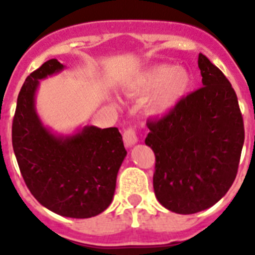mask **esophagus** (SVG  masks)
<instances>
[{"instance_id":"34e87169","label":"esophagus","mask_w":255,"mask_h":255,"mask_svg":"<svg viewBox=\"0 0 255 255\" xmlns=\"http://www.w3.org/2000/svg\"><path fill=\"white\" fill-rule=\"evenodd\" d=\"M136 141H138V138H136L135 128H132V126L126 128L125 131H124V143H125L126 147H132Z\"/></svg>"}]
</instances>
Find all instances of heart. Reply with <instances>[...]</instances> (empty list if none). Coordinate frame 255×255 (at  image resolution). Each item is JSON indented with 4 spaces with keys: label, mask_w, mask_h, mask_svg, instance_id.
<instances>
[{
    "label": "heart",
    "mask_w": 255,
    "mask_h": 255,
    "mask_svg": "<svg viewBox=\"0 0 255 255\" xmlns=\"http://www.w3.org/2000/svg\"><path fill=\"white\" fill-rule=\"evenodd\" d=\"M191 87V78L184 69H173L168 65H161L149 70L138 84V91L150 97L148 108L157 115L170 112L185 97Z\"/></svg>",
    "instance_id": "obj_1"
}]
</instances>
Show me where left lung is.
I'll list each match as a JSON object with an SVG mask.
<instances>
[{"label":"left lung","instance_id":"1","mask_svg":"<svg viewBox=\"0 0 255 255\" xmlns=\"http://www.w3.org/2000/svg\"><path fill=\"white\" fill-rule=\"evenodd\" d=\"M203 87L158 120L147 123L155 155L153 188L164 208L191 215L216 204L233 185L244 144V121L231 83L199 53Z\"/></svg>","mask_w":255,"mask_h":255}]
</instances>
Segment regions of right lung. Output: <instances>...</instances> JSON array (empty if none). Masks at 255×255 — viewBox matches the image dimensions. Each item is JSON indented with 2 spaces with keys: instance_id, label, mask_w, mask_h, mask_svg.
Masks as SVG:
<instances>
[{
  "instance_id": "right-lung-1",
  "label": "right lung",
  "mask_w": 255,
  "mask_h": 255,
  "mask_svg": "<svg viewBox=\"0 0 255 255\" xmlns=\"http://www.w3.org/2000/svg\"><path fill=\"white\" fill-rule=\"evenodd\" d=\"M62 69L52 58L25 79L12 120V148L22 179L42 206L64 217L89 218L111 204L126 150L117 128L84 126L62 136L40 123L34 106L39 80Z\"/></svg>"
}]
</instances>
